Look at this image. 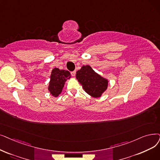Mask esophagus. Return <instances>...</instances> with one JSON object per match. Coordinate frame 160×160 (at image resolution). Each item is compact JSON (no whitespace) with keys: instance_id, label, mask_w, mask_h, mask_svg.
<instances>
[{"instance_id":"34e87169","label":"esophagus","mask_w":160,"mask_h":160,"mask_svg":"<svg viewBox=\"0 0 160 160\" xmlns=\"http://www.w3.org/2000/svg\"><path fill=\"white\" fill-rule=\"evenodd\" d=\"M76 71H72V72H71V75L72 76H75V75H76Z\"/></svg>"}]
</instances>
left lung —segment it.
<instances>
[{
	"label": "left lung",
	"mask_w": 160,
	"mask_h": 160,
	"mask_svg": "<svg viewBox=\"0 0 160 160\" xmlns=\"http://www.w3.org/2000/svg\"><path fill=\"white\" fill-rule=\"evenodd\" d=\"M76 78L85 92L93 97H101L108 86V81L96 73L89 65L82 67L76 72Z\"/></svg>",
	"instance_id": "left-lung-1"
}]
</instances>
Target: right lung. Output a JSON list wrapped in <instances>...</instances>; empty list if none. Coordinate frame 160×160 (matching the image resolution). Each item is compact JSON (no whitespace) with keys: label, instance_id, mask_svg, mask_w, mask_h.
<instances>
[{"label":"right lung","instance_id":"obj_1","mask_svg":"<svg viewBox=\"0 0 160 160\" xmlns=\"http://www.w3.org/2000/svg\"><path fill=\"white\" fill-rule=\"evenodd\" d=\"M71 78V74L68 71L59 70L58 68H53L50 76V85L48 89L54 97H58L62 92L65 83Z\"/></svg>","mask_w":160,"mask_h":160}]
</instances>
